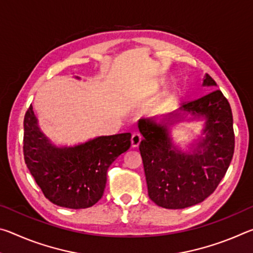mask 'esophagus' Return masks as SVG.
<instances>
[{"label": "esophagus", "mask_w": 253, "mask_h": 253, "mask_svg": "<svg viewBox=\"0 0 253 253\" xmlns=\"http://www.w3.org/2000/svg\"><path fill=\"white\" fill-rule=\"evenodd\" d=\"M130 142L132 147H138V145L142 142V135H140L139 132H134V134L131 135Z\"/></svg>", "instance_id": "34e87169"}]
</instances>
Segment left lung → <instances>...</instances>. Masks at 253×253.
<instances>
[{
  "instance_id": "obj_1",
  "label": "left lung",
  "mask_w": 253,
  "mask_h": 253,
  "mask_svg": "<svg viewBox=\"0 0 253 253\" xmlns=\"http://www.w3.org/2000/svg\"><path fill=\"white\" fill-rule=\"evenodd\" d=\"M203 85L216 83L205 75ZM187 113L206 121L197 146L184 153L173 146L168 125L183 120ZM139 144L148 196L158 207L185 209L204 201L219 185L234 153L232 110L219 89L183 104L172 114L157 119H140Z\"/></svg>"
}]
</instances>
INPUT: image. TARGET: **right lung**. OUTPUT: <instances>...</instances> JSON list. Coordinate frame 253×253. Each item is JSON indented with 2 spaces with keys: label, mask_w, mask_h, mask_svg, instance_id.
<instances>
[{
  "label": "right lung",
  "mask_w": 253,
  "mask_h": 253,
  "mask_svg": "<svg viewBox=\"0 0 253 253\" xmlns=\"http://www.w3.org/2000/svg\"><path fill=\"white\" fill-rule=\"evenodd\" d=\"M23 126L25 164L45 198L62 208L78 210L96 204L104 194L111 163L130 147V132L55 146L41 131L32 105Z\"/></svg>",
  "instance_id": "add662e5"
}]
</instances>
